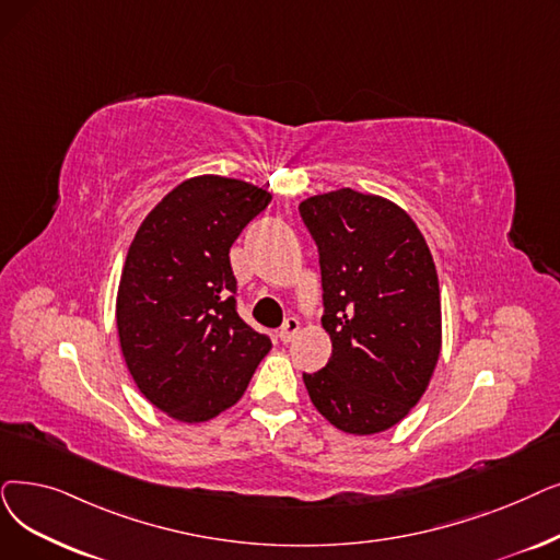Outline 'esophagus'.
<instances>
[{
	"label": "esophagus",
	"instance_id": "obj_1",
	"mask_svg": "<svg viewBox=\"0 0 560 560\" xmlns=\"http://www.w3.org/2000/svg\"><path fill=\"white\" fill-rule=\"evenodd\" d=\"M298 331H300V320L298 318H288L283 323V327L279 329V338L283 340V343H290V340L298 336Z\"/></svg>",
	"mask_w": 560,
	"mask_h": 560
}]
</instances>
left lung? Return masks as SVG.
I'll list each match as a JSON object with an SVG mask.
<instances>
[{"label": "left lung", "instance_id": "8db88e82", "mask_svg": "<svg viewBox=\"0 0 560 560\" xmlns=\"http://www.w3.org/2000/svg\"><path fill=\"white\" fill-rule=\"evenodd\" d=\"M300 214L320 252L323 327L331 357L304 384L348 434L400 423L442 352V295L428 242L394 201L350 187L315 194Z\"/></svg>", "mask_w": 560, "mask_h": 560}]
</instances>
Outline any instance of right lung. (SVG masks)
<instances>
[{
	"mask_svg": "<svg viewBox=\"0 0 560 560\" xmlns=\"http://www.w3.org/2000/svg\"><path fill=\"white\" fill-rule=\"evenodd\" d=\"M272 194L203 174L145 214L116 293V329L143 398L180 423L233 407L272 343L235 311L231 245Z\"/></svg>",
	"mask_w": 560,
	"mask_h": 560,
	"instance_id": "add662e5",
	"label": "right lung"
}]
</instances>
